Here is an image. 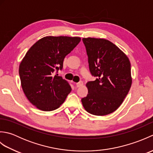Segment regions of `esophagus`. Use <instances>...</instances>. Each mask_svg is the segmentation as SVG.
<instances>
[{"label": "esophagus", "instance_id": "obj_1", "mask_svg": "<svg viewBox=\"0 0 153 153\" xmlns=\"http://www.w3.org/2000/svg\"><path fill=\"white\" fill-rule=\"evenodd\" d=\"M83 82H79V83H76V87H80L83 86Z\"/></svg>", "mask_w": 153, "mask_h": 153}]
</instances>
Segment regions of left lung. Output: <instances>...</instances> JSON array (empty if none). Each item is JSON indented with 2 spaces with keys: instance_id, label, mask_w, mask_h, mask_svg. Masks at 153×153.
I'll use <instances>...</instances> for the list:
<instances>
[{
  "instance_id": "left-lung-1",
  "label": "left lung",
  "mask_w": 153,
  "mask_h": 153,
  "mask_svg": "<svg viewBox=\"0 0 153 153\" xmlns=\"http://www.w3.org/2000/svg\"><path fill=\"white\" fill-rule=\"evenodd\" d=\"M90 71L97 78L86 84L88 94L82 99L87 112L96 116L114 112L122 105L132 83L127 55L110 41L83 38Z\"/></svg>"
}]
</instances>
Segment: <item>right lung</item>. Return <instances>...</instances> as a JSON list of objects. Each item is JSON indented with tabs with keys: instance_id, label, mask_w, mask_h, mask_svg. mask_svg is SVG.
Instances as JSON below:
<instances>
[{
	"instance_id": "right-lung-1",
	"label": "right lung",
	"mask_w": 153,
	"mask_h": 153,
	"mask_svg": "<svg viewBox=\"0 0 153 153\" xmlns=\"http://www.w3.org/2000/svg\"><path fill=\"white\" fill-rule=\"evenodd\" d=\"M80 41L79 37H45L23 58L19 67L22 87L29 101L37 108L56 110L71 92L69 83L54 72L62 70L65 56Z\"/></svg>"
}]
</instances>
